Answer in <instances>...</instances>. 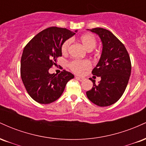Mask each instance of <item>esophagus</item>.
<instances>
[{
	"label": "esophagus",
	"mask_w": 146,
	"mask_h": 146,
	"mask_svg": "<svg viewBox=\"0 0 146 146\" xmlns=\"http://www.w3.org/2000/svg\"><path fill=\"white\" fill-rule=\"evenodd\" d=\"M76 78L77 80H80V82H82V81H84V80H85L84 78H82V77H76V78Z\"/></svg>",
	"instance_id": "esophagus-1"
}]
</instances>
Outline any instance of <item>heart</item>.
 I'll use <instances>...</instances> for the list:
<instances>
[{"label":"heart","instance_id":"1","mask_svg":"<svg viewBox=\"0 0 146 146\" xmlns=\"http://www.w3.org/2000/svg\"><path fill=\"white\" fill-rule=\"evenodd\" d=\"M79 40L85 48L88 51H91L95 47L97 44V40L95 37L90 33H86L81 36L79 38ZM71 40H66L62 43L61 46V51L63 54L67 53L68 48L71 44ZM69 66L73 72L76 73H82L83 71H86L90 68V64L86 60H75L71 62Z\"/></svg>","mask_w":146,"mask_h":146}]
</instances>
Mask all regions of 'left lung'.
Segmentation results:
<instances>
[{"instance_id":"obj_1","label":"left lung","mask_w":146,"mask_h":146,"mask_svg":"<svg viewBox=\"0 0 146 146\" xmlns=\"http://www.w3.org/2000/svg\"><path fill=\"white\" fill-rule=\"evenodd\" d=\"M89 30V29H88ZM100 36L103 48L100 59L92 73L101 78L98 84L90 78L93 86L87 98L99 106H108L121 98L131 73V62L123 43L113 33L103 28L90 29Z\"/></svg>"}]
</instances>
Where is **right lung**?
Segmentation results:
<instances>
[{
	"mask_svg": "<svg viewBox=\"0 0 146 146\" xmlns=\"http://www.w3.org/2000/svg\"><path fill=\"white\" fill-rule=\"evenodd\" d=\"M75 34L65 28L51 27L38 33L24 48L21 62L22 81L28 94L38 103L47 104L56 101L66 83L74 78L65 70L58 75L50 74L48 70L62 56V43Z\"/></svg>",
	"mask_w": 146,
	"mask_h": 146,
	"instance_id": "obj_1",
	"label": "right lung"
}]
</instances>
